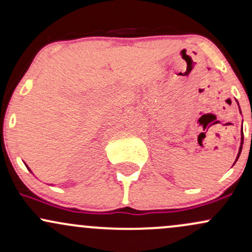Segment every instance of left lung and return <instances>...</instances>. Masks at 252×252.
<instances>
[{
	"label": "left lung",
	"instance_id": "obj_1",
	"mask_svg": "<svg viewBox=\"0 0 252 252\" xmlns=\"http://www.w3.org/2000/svg\"><path fill=\"white\" fill-rule=\"evenodd\" d=\"M242 146H243V130H242V143H241V148H239V153H238V155H237V158H236V161L238 160L239 155H241V152H242Z\"/></svg>",
	"mask_w": 252,
	"mask_h": 252
}]
</instances>
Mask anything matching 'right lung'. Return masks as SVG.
<instances>
[{"label": "right lung", "instance_id": "add662e5", "mask_svg": "<svg viewBox=\"0 0 252 252\" xmlns=\"http://www.w3.org/2000/svg\"><path fill=\"white\" fill-rule=\"evenodd\" d=\"M26 167H27V168H28V166H26ZM28 169H30V168H28Z\"/></svg>", "mask_w": 252, "mask_h": 252}]
</instances>
